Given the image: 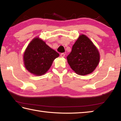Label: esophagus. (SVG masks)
<instances>
[{"label":"esophagus","instance_id":"34e87169","mask_svg":"<svg viewBox=\"0 0 121 121\" xmlns=\"http://www.w3.org/2000/svg\"><path fill=\"white\" fill-rule=\"evenodd\" d=\"M60 56L61 57H65V53H61V54H60Z\"/></svg>","mask_w":121,"mask_h":121}]
</instances>
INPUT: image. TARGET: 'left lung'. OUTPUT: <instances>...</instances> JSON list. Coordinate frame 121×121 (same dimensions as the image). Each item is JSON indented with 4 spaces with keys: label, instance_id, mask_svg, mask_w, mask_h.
Masks as SVG:
<instances>
[{
    "label": "left lung",
    "instance_id": "left-lung-1",
    "mask_svg": "<svg viewBox=\"0 0 121 121\" xmlns=\"http://www.w3.org/2000/svg\"><path fill=\"white\" fill-rule=\"evenodd\" d=\"M71 68L79 75L91 73L99 64L100 54L91 40L84 35L79 36L67 57Z\"/></svg>",
    "mask_w": 121,
    "mask_h": 121
}]
</instances>
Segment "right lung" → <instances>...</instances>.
Listing matches in <instances>:
<instances>
[{
	"instance_id": "add662e5",
	"label": "right lung",
	"mask_w": 121,
	"mask_h": 121,
	"mask_svg": "<svg viewBox=\"0 0 121 121\" xmlns=\"http://www.w3.org/2000/svg\"><path fill=\"white\" fill-rule=\"evenodd\" d=\"M59 54L45 42L35 38L26 48L23 55L24 66L30 73L37 76L45 74Z\"/></svg>"
}]
</instances>
